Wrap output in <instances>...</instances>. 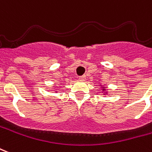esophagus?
Here are the masks:
<instances>
[{
    "label": "esophagus",
    "instance_id": "34e87169",
    "mask_svg": "<svg viewBox=\"0 0 152 152\" xmlns=\"http://www.w3.org/2000/svg\"><path fill=\"white\" fill-rule=\"evenodd\" d=\"M79 79L80 80H82V81H84V80H85V79H86V76H79Z\"/></svg>",
    "mask_w": 152,
    "mask_h": 152
}]
</instances>
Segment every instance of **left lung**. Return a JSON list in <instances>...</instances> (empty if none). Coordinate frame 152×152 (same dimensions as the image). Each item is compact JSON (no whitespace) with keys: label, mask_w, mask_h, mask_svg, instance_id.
<instances>
[{"label":"left lung","mask_w":152,"mask_h":152,"mask_svg":"<svg viewBox=\"0 0 152 152\" xmlns=\"http://www.w3.org/2000/svg\"><path fill=\"white\" fill-rule=\"evenodd\" d=\"M102 91H103V92H102V93H104V94H107V91H106V88H105L104 87H102Z\"/></svg>","instance_id":"left-lung-1"}]
</instances>
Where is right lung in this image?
<instances>
[{
	"instance_id": "right-lung-1",
	"label": "right lung",
	"mask_w": 152,
	"mask_h": 152,
	"mask_svg": "<svg viewBox=\"0 0 152 152\" xmlns=\"http://www.w3.org/2000/svg\"><path fill=\"white\" fill-rule=\"evenodd\" d=\"M56 92H57V91H56Z\"/></svg>"
}]
</instances>
